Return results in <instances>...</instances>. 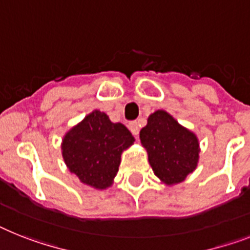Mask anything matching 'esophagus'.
I'll return each instance as SVG.
<instances>
[{
	"label": "esophagus",
	"mask_w": 250,
	"mask_h": 250,
	"mask_svg": "<svg viewBox=\"0 0 250 250\" xmlns=\"http://www.w3.org/2000/svg\"><path fill=\"white\" fill-rule=\"evenodd\" d=\"M129 129L130 131L133 133V135H135V137L139 134V126H138L137 121H131V123L129 124Z\"/></svg>",
	"instance_id": "obj_1"
}]
</instances>
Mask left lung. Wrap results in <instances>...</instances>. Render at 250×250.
<instances>
[{
    "label": "left lung",
    "mask_w": 250,
    "mask_h": 250,
    "mask_svg": "<svg viewBox=\"0 0 250 250\" xmlns=\"http://www.w3.org/2000/svg\"><path fill=\"white\" fill-rule=\"evenodd\" d=\"M139 137L161 183L168 187L183 183L197 168L201 152L197 135L166 111L150 113Z\"/></svg>",
    "instance_id": "8db88e82"
}]
</instances>
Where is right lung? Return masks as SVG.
I'll return each mask as SVG.
<instances>
[{
  "instance_id": "right-lung-1",
  "label": "right lung",
  "mask_w": 250,
  "mask_h": 250,
  "mask_svg": "<svg viewBox=\"0 0 250 250\" xmlns=\"http://www.w3.org/2000/svg\"><path fill=\"white\" fill-rule=\"evenodd\" d=\"M134 140L125 125L94 110L65 134L61 149L66 166L83 184L103 190L113 184L121 154Z\"/></svg>"
}]
</instances>
